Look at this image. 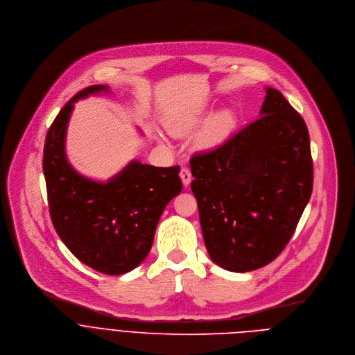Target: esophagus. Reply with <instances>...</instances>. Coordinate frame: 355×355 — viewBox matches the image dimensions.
<instances>
[{
  "label": "esophagus",
  "mask_w": 355,
  "mask_h": 355,
  "mask_svg": "<svg viewBox=\"0 0 355 355\" xmlns=\"http://www.w3.org/2000/svg\"><path fill=\"white\" fill-rule=\"evenodd\" d=\"M180 175H181V180H182V184H184V187H188V185L191 184V180H192L191 171H189L187 167H182V168H181V173H180Z\"/></svg>",
  "instance_id": "1"
}]
</instances>
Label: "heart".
<instances>
[{"mask_svg":"<svg viewBox=\"0 0 355 355\" xmlns=\"http://www.w3.org/2000/svg\"><path fill=\"white\" fill-rule=\"evenodd\" d=\"M196 121H198L196 118H189V120L184 121L181 125H182V128H191L195 125ZM231 124H232L231 111L221 110V111L216 112L207 121V124L200 135V144L202 145H213V144L220 142L227 135Z\"/></svg>","mask_w":355,"mask_h":355,"instance_id":"heart-1","label":"heart"}]
</instances>
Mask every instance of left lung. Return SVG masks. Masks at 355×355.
Listing matches in <instances>:
<instances>
[{
  "label": "left lung",
  "instance_id": "8db88e82",
  "mask_svg": "<svg viewBox=\"0 0 355 355\" xmlns=\"http://www.w3.org/2000/svg\"><path fill=\"white\" fill-rule=\"evenodd\" d=\"M189 163L211 261L245 273L276 259L293 237L313 181L308 128L284 96L266 87L257 121Z\"/></svg>",
  "mask_w": 355,
  "mask_h": 355
}]
</instances>
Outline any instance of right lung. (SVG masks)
<instances>
[{
    "mask_svg": "<svg viewBox=\"0 0 355 355\" xmlns=\"http://www.w3.org/2000/svg\"><path fill=\"white\" fill-rule=\"evenodd\" d=\"M93 85L76 93L58 112L44 144L43 171L54 228L68 250L104 275H124L148 257L159 218L182 189L180 167L128 163L105 182L79 174L68 162L65 137L73 104L108 93Z\"/></svg>",
    "mask_w": 355,
    "mask_h": 355,
    "instance_id": "add662e5",
    "label": "right lung"
}]
</instances>
